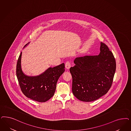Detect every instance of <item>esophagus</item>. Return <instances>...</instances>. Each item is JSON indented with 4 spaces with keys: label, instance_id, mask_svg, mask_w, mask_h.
Instances as JSON below:
<instances>
[{
    "label": "esophagus",
    "instance_id": "1",
    "mask_svg": "<svg viewBox=\"0 0 131 131\" xmlns=\"http://www.w3.org/2000/svg\"><path fill=\"white\" fill-rule=\"evenodd\" d=\"M65 67L67 69H69L71 67V63L69 61H67L65 63Z\"/></svg>",
    "mask_w": 131,
    "mask_h": 131
}]
</instances>
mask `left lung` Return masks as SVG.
<instances>
[{"mask_svg":"<svg viewBox=\"0 0 131 131\" xmlns=\"http://www.w3.org/2000/svg\"><path fill=\"white\" fill-rule=\"evenodd\" d=\"M75 65L70 68L72 91L80 101L96 100L108 92L113 82L116 68L112 52L101 42L99 54L77 57Z\"/></svg>","mask_w":131,"mask_h":131,"instance_id":"obj_1","label":"left lung"}]
</instances>
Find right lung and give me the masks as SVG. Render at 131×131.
Listing matches in <instances>:
<instances>
[{"instance_id":"obj_1","label":"right lung","mask_w":131,"mask_h":131,"mask_svg":"<svg viewBox=\"0 0 131 131\" xmlns=\"http://www.w3.org/2000/svg\"><path fill=\"white\" fill-rule=\"evenodd\" d=\"M21 52L17 61L16 73L22 93L26 97L36 101H48L54 94L57 82L64 71V64L49 68L39 76L29 77L25 75L21 71Z\"/></svg>"}]
</instances>
